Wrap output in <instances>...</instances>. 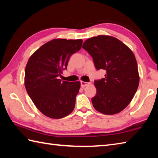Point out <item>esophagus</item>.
I'll return each instance as SVG.
<instances>
[{"label": "esophagus", "instance_id": "34e87169", "mask_svg": "<svg viewBox=\"0 0 158 158\" xmlns=\"http://www.w3.org/2000/svg\"><path fill=\"white\" fill-rule=\"evenodd\" d=\"M89 85V83L85 82V81H81V86L82 88H84L85 86H88Z\"/></svg>", "mask_w": 158, "mask_h": 158}]
</instances>
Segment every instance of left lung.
Returning a JSON list of instances; mask_svg holds the SVG:
<instances>
[{
	"label": "left lung",
	"instance_id": "obj_1",
	"mask_svg": "<svg viewBox=\"0 0 158 158\" xmlns=\"http://www.w3.org/2000/svg\"><path fill=\"white\" fill-rule=\"evenodd\" d=\"M82 48L92 57L97 70L106 71L105 78L94 81L97 92L92 98L94 107L105 115L121 112L132 100L139 84L138 66L132 50L108 35L87 39Z\"/></svg>",
	"mask_w": 158,
	"mask_h": 158
}]
</instances>
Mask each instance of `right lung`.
Returning a JSON list of instances; mask_svg holds the SVG:
<instances>
[{"label":"right lung","instance_id":"1","mask_svg":"<svg viewBox=\"0 0 158 158\" xmlns=\"http://www.w3.org/2000/svg\"><path fill=\"white\" fill-rule=\"evenodd\" d=\"M82 43V39H53L36 50L26 66L28 94L36 108L50 118H62L75 108L81 83L62 81L58 77L66 69L70 56L81 49Z\"/></svg>","mask_w":158,"mask_h":158}]
</instances>
